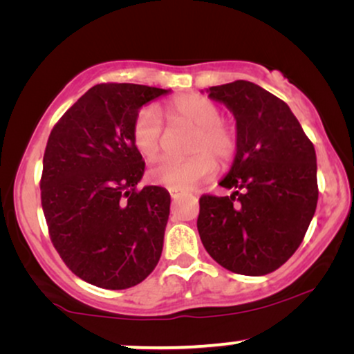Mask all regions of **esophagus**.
Masks as SVG:
<instances>
[{"mask_svg": "<svg viewBox=\"0 0 354 354\" xmlns=\"http://www.w3.org/2000/svg\"><path fill=\"white\" fill-rule=\"evenodd\" d=\"M169 193H171V196L174 198V200H176V198H178V196L182 195L180 190H169Z\"/></svg>", "mask_w": 354, "mask_h": 354, "instance_id": "obj_1", "label": "esophagus"}]
</instances>
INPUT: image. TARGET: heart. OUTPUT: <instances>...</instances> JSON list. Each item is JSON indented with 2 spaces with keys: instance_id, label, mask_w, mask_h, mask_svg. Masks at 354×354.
<instances>
[{
  "instance_id": "heart-1",
  "label": "heart",
  "mask_w": 354,
  "mask_h": 354,
  "mask_svg": "<svg viewBox=\"0 0 354 354\" xmlns=\"http://www.w3.org/2000/svg\"><path fill=\"white\" fill-rule=\"evenodd\" d=\"M167 118L172 122H183L195 129L190 142V158L162 159L149 169V178L158 185L171 190H190L198 183L216 174L219 161H229L236 148L235 132L221 120V111L205 96L182 95L167 106ZM132 142L137 151L147 159L161 153L162 124L151 106H145L137 113L132 124Z\"/></svg>"
}]
</instances>
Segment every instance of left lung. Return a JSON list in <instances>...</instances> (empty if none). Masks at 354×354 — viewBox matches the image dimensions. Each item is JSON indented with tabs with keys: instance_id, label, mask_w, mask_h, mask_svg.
Here are the masks:
<instances>
[{
	"instance_id": "1",
	"label": "left lung",
	"mask_w": 354,
	"mask_h": 354,
	"mask_svg": "<svg viewBox=\"0 0 354 354\" xmlns=\"http://www.w3.org/2000/svg\"><path fill=\"white\" fill-rule=\"evenodd\" d=\"M235 118L236 153L221 187L200 198L198 232L207 253L235 274L274 272L298 250L317 206L311 140L287 103L246 80L209 86Z\"/></svg>"
}]
</instances>
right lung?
<instances>
[{"label": "right lung", "instance_id": "1", "mask_svg": "<svg viewBox=\"0 0 354 354\" xmlns=\"http://www.w3.org/2000/svg\"><path fill=\"white\" fill-rule=\"evenodd\" d=\"M169 91L95 85L48 138L40 188L51 241L67 268L95 287H133L161 258L171 195L156 185L137 190L145 162L132 124L143 104Z\"/></svg>", "mask_w": 354, "mask_h": 354}]
</instances>
